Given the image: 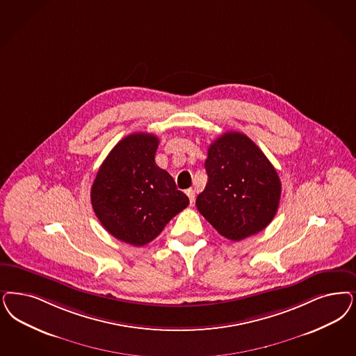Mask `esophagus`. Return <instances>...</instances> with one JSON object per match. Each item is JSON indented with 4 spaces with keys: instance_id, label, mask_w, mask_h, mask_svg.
<instances>
[{
    "instance_id": "obj_1",
    "label": "esophagus",
    "mask_w": 356,
    "mask_h": 356,
    "mask_svg": "<svg viewBox=\"0 0 356 356\" xmlns=\"http://www.w3.org/2000/svg\"><path fill=\"white\" fill-rule=\"evenodd\" d=\"M185 193H186V196L189 197L191 205H193V204H195V198H196L195 191H193V189H186V191H185Z\"/></svg>"
}]
</instances>
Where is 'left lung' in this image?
<instances>
[{
    "label": "left lung",
    "instance_id": "left-lung-1",
    "mask_svg": "<svg viewBox=\"0 0 356 356\" xmlns=\"http://www.w3.org/2000/svg\"><path fill=\"white\" fill-rule=\"evenodd\" d=\"M208 183L196 207L225 238L241 241L273 220L282 195L279 175L263 151L242 133L217 138L205 161Z\"/></svg>",
    "mask_w": 356,
    "mask_h": 356
}]
</instances>
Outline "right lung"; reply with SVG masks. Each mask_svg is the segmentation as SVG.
I'll return each instance as SVG.
<instances>
[{"label":"right lung","mask_w":356,"mask_h":356,"mask_svg":"<svg viewBox=\"0 0 356 356\" xmlns=\"http://www.w3.org/2000/svg\"><path fill=\"white\" fill-rule=\"evenodd\" d=\"M158 146L156 135L124 136L101 164L90 189L98 221L113 236L136 247L154 241L189 205L171 175L156 165Z\"/></svg>","instance_id":"right-lung-1"}]
</instances>
